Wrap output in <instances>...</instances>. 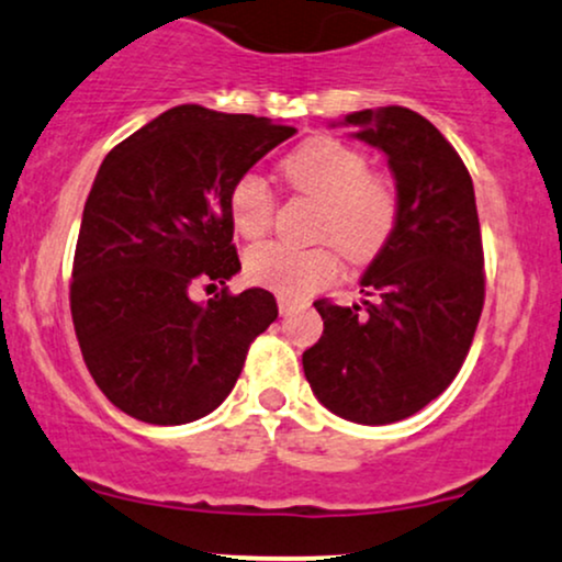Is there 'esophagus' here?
Wrapping results in <instances>:
<instances>
[{"label": "esophagus", "mask_w": 562, "mask_h": 562, "mask_svg": "<svg viewBox=\"0 0 562 562\" xmlns=\"http://www.w3.org/2000/svg\"><path fill=\"white\" fill-rule=\"evenodd\" d=\"M294 311H297V302L283 297V294H281V297H279V313L281 315H289V313H294Z\"/></svg>", "instance_id": "obj_1"}]
</instances>
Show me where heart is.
I'll return each mask as SVG.
<instances>
[{"label":"heart","mask_w":562,"mask_h":562,"mask_svg":"<svg viewBox=\"0 0 562 562\" xmlns=\"http://www.w3.org/2000/svg\"><path fill=\"white\" fill-rule=\"evenodd\" d=\"M283 178L294 193L318 201L313 238H326L315 247L297 249L265 241L247 251V276L283 297H307L331 283L342 270L339 251L352 260L374 257L398 225V191L384 175L369 172L361 150L334 140L313 137L294 148L281 164ZM228 214L238 236L260 238L276 214V196L260 172H244L228 193ZM335 243L331 245L330 241Z\"/></svg>","instance_id":"b5f03b06"}]
</instances>
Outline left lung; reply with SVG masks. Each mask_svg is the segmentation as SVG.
<instances>
[{
	"mask_svg": "<svg viewBox=\"0 0 562 562\" xmlns=\"http://www.w3.org/2000/svg\"><path fill=\"white\" fill-rule=\"evenodd\" d=\"M345 124L384 150L398 225L363 273V307L315 300L324 334L302 352L315 398L358 425L401 422L438 398L468 358L485 300L472 178L417 111H356Z\"/></svg>",
	"mask_w": 562,
	"mask_h": 562,
	"instance_id": "1",
	"label": "left lung"
}]
</instances>
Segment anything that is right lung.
<instances>
[{
    "label": "right lung",
    "instance_id": "add662e5",
    "mask_svg": "<svg viewBox=\"0 0 562 562\" xmlns=\"http://www.w3.org/2000/svg\"><path fill=\"white\" fill-rule=\"evenodd\" d=\"M294 127L178 105L105 156L87 196L71 318L94 384L148 425H186L233 390L249 345L279 315L273 294H231L241 270L228 193ZM221 292L193 303L196 285Z\"/></svg>",
    "mask_w": 562,
    "mask_h": 562
}]
</instances>
